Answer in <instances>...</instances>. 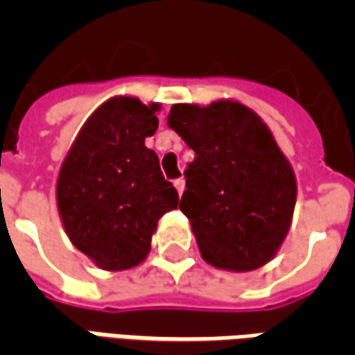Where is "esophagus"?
Returning a JSON list of instances; mask_svg holds the SVG:
<instances>
[{"mask_svg": "<svg viewBox=\"0 0 355 355\" xmlns=\"http://www.w3.org/2000/svg\"><path fill=\"white\" fill-rule=\"evenodd\" d=\"M175 188H177L178 196H182V192H184V188H186L184 178H177V180H175Z\"/></svg>", "mask_w": 355, "mask_h": 355, "instance_id": "esophagus-1", "label": "esophagus"}]
</instances>
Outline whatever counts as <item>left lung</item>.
Returning a JSON list of instances; mask_svg holds the SVG:
<instances>
[{"label": "left lung", "mask_w": 355, "mask_h": 355, "mask_svg": "<svg viewBox=\"0 0 355 355\" xmlns=\"http://www.w3.org/2000/svg\"><path fill=\"white\" fill-rule=\"evenodd\" d=\"M167 123L196 152L180 211L203 261L230 272L264 266L279 251L297 203V178L268 125L230 98L173 104Z\"/></svg>", "instance_id": "left-lung-1"}]
</instances>
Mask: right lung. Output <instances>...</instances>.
Returning a JSON list of instances; mask_svg holds the SVG:
<instances>
[{
  "label": "right lung",
  "mask_w": 355,
  "mask_h": 355,
  "mask_svg": "<svg viewBox=\"0 0 355 355\" xmlns=\"http://www.w3.org/2000/svg\"><path fill=\"white\" fill-rule=\"evenodd\" d=\"M162 104L112 96L89 116L57 178L66 236L94 266L119 272L150 253L157 220L177 209L175 186L144 144L157 131Z\"/></svg>",
  "instance_id": "add662e5"
}]
</instances>
